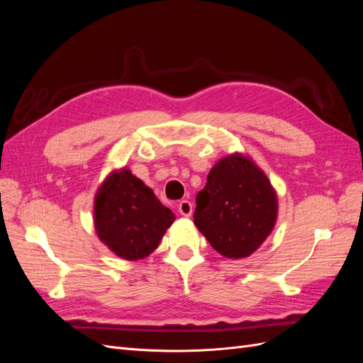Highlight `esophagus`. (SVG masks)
Returning a JSON list of instances; mask_svg holds the SVG:
<instances>
[{"mask_svg": "<svg viewBox=\"0 0 363 363\" xmlns=\"http://www.w3.org/2000/svg\"><path fill=\"white\" fill-rule=\"evenodd\" d=\"M179 212L183 216H191L192 215V203L188 200H183L179 203Z\"/></svg>", "mask_w": 363, "mask_h": 363, "instance_id": "1", "label": "esophagus"}]
</instances>
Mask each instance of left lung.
Instances as JSON below:
<instances>
[{
	"label": "left lung",
	"mask_w": 363,
	"mask_h": 363,
	"mask_svg": "<svg viewBox=\"0 0 363 363\" xmlns=\"http://www.w3.org/2000/svg\"><path fill=\"white\" fill-rule=\"evenodd\" d=\"M194 224L219 255L250 257L271 235L279 215L277 192L251 157L219 159L196 195Z\"/></svg>",
	"instance_id": "1"
}]
</instances>
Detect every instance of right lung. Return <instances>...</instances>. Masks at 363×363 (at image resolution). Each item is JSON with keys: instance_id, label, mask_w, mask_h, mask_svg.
Returning <instances> with one entry per match:
<instances>
[{"instance_id": "add662e5", "label": "right lung", "mask_w": 363, "mask_h": 363, "mask_svg": "<svg viewBox=\"0 0 363 363\" xmlns=\"http://www.w3.org/2000/svg\"><path fill=\"white\" fill-rule=\"evenodd\" d=\"M174 221L175 215L127 167L108 174L95 194L96 236L121 259L150 256Z\"/></svg>"}]
</instances>
